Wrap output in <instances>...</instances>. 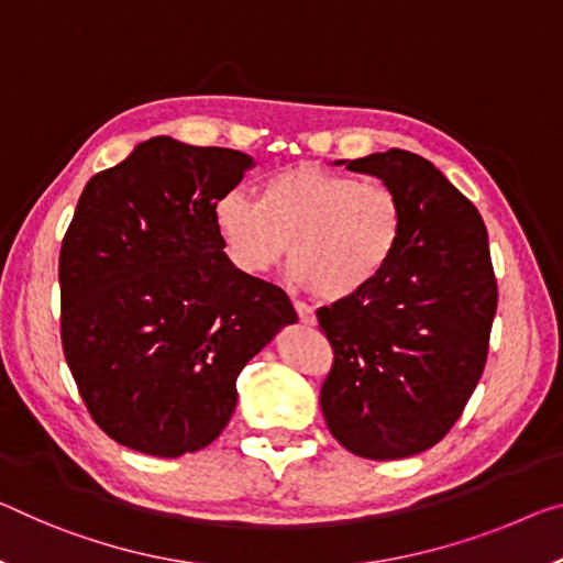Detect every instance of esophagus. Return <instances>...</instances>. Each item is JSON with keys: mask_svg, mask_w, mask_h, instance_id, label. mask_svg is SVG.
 <instances>
[{"mask_svg": "<svg viewBox=\"0 0 563 563\" xmlns=\"http://www.w3.org/2000/svg\"><path fill=\"white\" fill-rule=\"evenodd\" d=\"M294 309H297V314H299V322H301V324H307V327H314V324H317V314H314V309L307 307L305 301H294Z\"/></svg>", "mask_w": 563, "mask_h": 563, "instance_id": "34e87169", "label": "esophagus"}]
</instances>
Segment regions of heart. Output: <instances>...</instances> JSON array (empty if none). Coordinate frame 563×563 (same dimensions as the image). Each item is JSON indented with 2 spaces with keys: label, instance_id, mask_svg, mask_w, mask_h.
<instances>
[{
  "label": "heart",
  "instance_id": "heart-1",
  "mask_svg": "<svg viewBox=\"0 0 563 563\" xmlns=\"http://www.w3.org/2000/svg\"><path fill=\"white\" fill-rule=\"evenodd\" d=\"M213 223L239 272L262 276L289 249L299 284L324 299H350L393 264L405 213L385 184L301 163L266 178L258 198L223 194Z\"/></svg>",
  "mask_w": 563,
  "mask_h": 563
}]
</instances>
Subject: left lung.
Returning <instances> with one entry per match:
<instances>
[{
	"instance_id": "1",
	"label": "left lung",
	"mask_w": 563,
	"mask_h": 563,
	"mask_svg": "<svg viewBox=\"0 0 563 563\" xmlns=\"http://www.w3.org/2000/svg\"><path fill=\"white\" fill-rule=\"evenodd\" d=\"M402 203L400 252L350 299L317 311L334 347L319 405L350 453L395 461L453 428L486 367L498 291L481 213L430 161L390 148L334 161Z\"/></svg>"
}]
</instances>
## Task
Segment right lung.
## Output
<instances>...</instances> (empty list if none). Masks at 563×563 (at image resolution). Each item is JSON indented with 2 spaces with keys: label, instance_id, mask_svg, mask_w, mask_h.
<instances>
[{
  "label": "right lung",
  "instance_id": "obj_1",
  "mask_svg": "<svg viewBox=\"0 0 563 563\" xmlns=\"http://www.w3.org/2000/svg\"><path fill=\"white\" fill-rule=\"evenodd\" d=\"M252 155L155 135L85 186L59 252L63 350L92 420L178 457L221 435L236 377L284 327L287 294L239 272L213 209Z\"/></svg>",
  "mask_w": 563,
  "mask_h": 563
}]
</instances>
